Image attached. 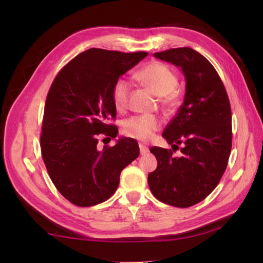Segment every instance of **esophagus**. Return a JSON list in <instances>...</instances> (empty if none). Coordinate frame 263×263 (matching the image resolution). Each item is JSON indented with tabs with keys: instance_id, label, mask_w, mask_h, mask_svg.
<instances>
[{
	"instance_id": "esophagus-1",
	"label": "esophagus",
	"mask_w": 263,
	"mask_h": 263,
	"mask_svg": "<svg viewBox=\"0 0 263 263\" xmlns=\"http://www.w3.org/2000/svg\"><path fill=\"white\" fill-rule=\"evenodd\" d=\"M139 148H140V154L141 155H146V154L149 153V148L146 147V146H143V144H140Z\"/></svg>"
}]
</instances>
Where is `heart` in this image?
Returning a JSON list of instances; mask_svg holds the SVG:
<instances>
[{
  "label": "heart",
  "instance_id": "heart-1",
  "mask_svg": "<svg viewBox=\"0 0 263 263\" xmlns=\"http://www.w3.org/2000/svg\"><path fill=\"white\" fill-rule=\"evenodd\" d=\"M136 78L144 85H147L159 97H165L176 89L178 79L170 66L161 62H150L144 65L136 73ZM131 85L125 79H120L113 87V103L117 110L125 109L130 96ZM160 126V121L153 115H142L131 117L123 124L124 135L147 141L153 137L154 132Z\"/></svg>",
  "mask_w": 263,
  "mask_h": 263
}]
</instances>
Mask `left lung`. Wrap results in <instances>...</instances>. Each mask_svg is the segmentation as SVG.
Returning a JSON list of instances; mask_svg holds the SVG:
<instances>
[{
  "mask_svg": "<svg viewBox=\"0 0 263 263\" xmlns=\"http://www.w3.org/2000/svg\"><path fill=\"white\" fill-rule=\"evenodd\" d=\"M154 57L180 68L185 95L163 137L182 155L153 147L157 168L148 175L156 199L187 208L214 191L227 167L232 149V111L225 87L214 66L190 47L155 53Z\"/></svg>",
  "mask_w": 263,
  "mask_h": 263,
  "instance_id": "8db88e82",
  "label": "left lung"
}]
</instances>
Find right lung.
<instances>
[{"instance_id": "1", "label": "right lung", "mask_w": 263, "mask_h": 263, "mask_svg": "<svg viewBox=\"0 0 263 263\" xmlns=\"http://www.w3.org/2000/svg\"><path fill=\"white\" fill-rule=\"evenodd\" d=\"M148 55L90 48L66 64L49 89L41 137L44 163L54 185L70 202L90 206L110 198L121 172L140 150L132 138L97 148L98 135L116 138L113 87Z\"/></svg>"}]
</instances>
